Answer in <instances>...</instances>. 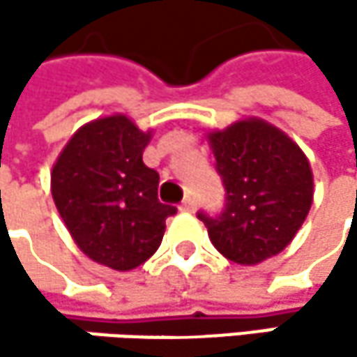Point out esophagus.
Segmentation results:
<instances>
[{
  "instance_id": "1",
  "label": "esophagus",
  "mask_w": 357,
  "mask_h": 357,
  "mask_svg": "<svg viewBox=\"0 0 357 357\" xmlns=\"http://www.w3.org/2000/svg\"><path fill=\"white\" fill-rule=\"evenodd\" d=\"M179 208H181V211H188V213L196 211V198H192V196L183 198V200H181V204H179Z\"/></svg>"
}]
</instances>
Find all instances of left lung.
<instances>
[{"label": "left lung", "instance_id": "1", "mask_svg": "<svg viewBox=\"0 0 357 357\" xmlns=\"http://www.w3.org/2000/svg\"><path fill=\"white\" fill-rule=\"evenodd\" d=\"M225 188L221 213L198 211L213 246L238 264H258L285 248L312 204L306 155L281 130L244 119L211 134Z\"/></svg>", "mask_w": 357, "mask_h": 357}]
</instances>
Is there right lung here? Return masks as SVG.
I'll use <instances>...</instances> for the list:
<instances>
[{
    "label": "right lung",
    "mask_w": 357,
    "mask_h": 357,
    "mask_svg": "<svg viewBox=\"0 0 357 357\" xmlns=\"http://www.w3.org/2000/svg\"><path fill=\"white\" fill-rule=\"evenodd\" d=\"M149 138L123 115L97 119L72 136L51 172L53 200L74 242L115 271L149 260L165 219L178 213L159 200V174L142 161Z\"/></svg>",
    "instance_id": "obj_1"
}]
</instances>
